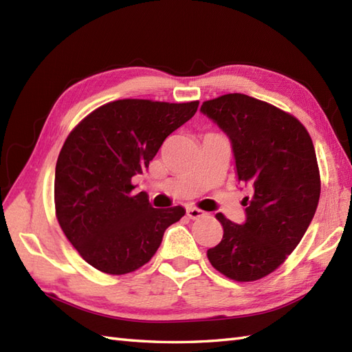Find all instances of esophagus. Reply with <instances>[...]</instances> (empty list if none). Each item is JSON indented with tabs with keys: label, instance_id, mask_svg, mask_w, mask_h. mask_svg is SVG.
Listing matches in <instances>:
<instances>
[{
	"label": "esophagus",
	"instance_id": "1",
	"mask_svg": "<svg viewBox=\"0 0 352 352\" xmlns=\"http://www.w3.org/2000/svg\"><path fill=\"white\" fill-rule=\"evenodd\" d=\"M206 213L203 210H199V208H195V207H190L188 208V216L189 219H198V218H203Z\"/></svg>",
	"mask_w": 352,
	"mask_h": 352
}]
</instances>
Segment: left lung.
Returning a JSON list of instances; mask_svg holds the SVG:
<instances>
[{
  "mask_svg": "<svg viewBox=\"0 0 352 352\" xmlns=\"http://www.w3.org/2000/svg\"><path fill=\"white\" fill-rule=\"evenodd\" d=\"M201 111L227 133L239 182L252 188L243 198L242 226L216 214L223 236L207 257L230 280H260L286 261L315 216L320 195L315 146L295 116L248 95L218 96L204 101Z\"/></svg>",
  "mask_w": 352,
  "mask_h": 352,
  "instance_id": "1",
  "label": "left lung"
}]
</instances>
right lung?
I'll use <instances>...</instances> for the list:
<instances>
[{"instance_id": "add662e5", "label": "right lung", "mask_w": 352, "mask_h": 352, "mask_svg": "<svg viewBox=\"0 0 352 352\" xmlns=\"http://www.w3.org/2000/svg\"><path fill=\"white\" fill-rule=\"evenodd\" d=\"M199 101L118 100L89 113L58 154L54 204L58 226L83 260L124 275L153 258L182 206L154 208L131 178L149 166L172 131L197 113Z\"/></svg>"}]
</instances>
